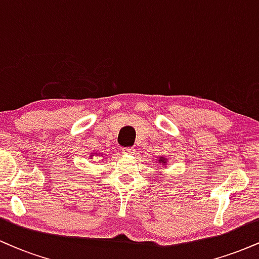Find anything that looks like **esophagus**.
Here are the masks:
<instances>
[{"label": "esophagus", "mask_w": 259, "mask_h": 259, "mask_svg": "<svg viewBox=\"0 0 259 259\" xmlns=\"http://www.w3.org/2000/svg\"><path fill=\"white\" fill-rule=\"evenodd\" d=\"M123 153L124 154H134V153H135V148H134V147L123 148Z\"/></svg>", "instance_id": "1"}]
</instances>
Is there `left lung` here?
<instances>
[{
	"mask_svg": "<svg viewBox=\"0 0 259 259\" xmlns=\"http://www.w3.org/2000/svg\"><path fill=\"white\" fill-rule=\"evenodd\" d=\"M158 163H160V164H163V165H167V158H165V157H163V156H160L158 158ZM160 175H162V174H160Z\"/></svg>",
	"mask_w": 259,
	"mask_h": 259,
	"instance_id": "1",
	"label": "left lung"
}]
</instances>
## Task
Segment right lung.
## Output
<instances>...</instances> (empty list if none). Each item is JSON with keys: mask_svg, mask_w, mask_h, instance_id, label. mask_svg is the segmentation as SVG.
Listing matches in <instances>:
<instances>
[{"mask_svg": "<svg viewBox=\"0 0 259 259\" xmlns=\"http://www.w3.org/2000/svg\"><path fill=\"white\" fill-rule=\"evenodd\" d=\"M94 158L96 159V157H95V153H91V154H90V159H94Z\"/></svg>", "mask_w": 259, "mask_h": 259, "instance_id": "right-lung-1", "label": "right lung"}]
</instances>
